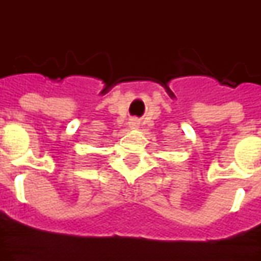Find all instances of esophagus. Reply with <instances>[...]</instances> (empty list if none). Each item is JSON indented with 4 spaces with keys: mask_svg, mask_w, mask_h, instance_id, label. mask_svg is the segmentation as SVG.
<instances>
[{
    "mask_svg": "<svg viewBox=\"0 0 261 261\" xmlns=\"http://www.w3.org/2000/svg\"><path fill=\"white\" fill-rule=\"evenodd\" d=\"M130 125L131 127H137V125H138V120H137V118H131Z\"/></svg>",
    "mask_w": 261,
    "mask_h": 261,
    "instance_id": "1",
    "label": "esophagus"
}]
</instances>
